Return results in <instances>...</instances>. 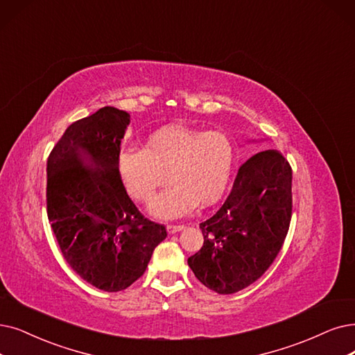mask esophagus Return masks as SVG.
Masks as SVG:
<instances>
[{
	"instance_id": "obj_1",
	"label": "esophagus",
	"mask_w": 355,
	"mask_h": 355,
	"mask_svg": "<svg viewBox=\"0 0 355 355\" xmlns=\"http://www.w3.org/2000/svg\"><path fill=\"white\" fill-rule=\"evenodd\" d=\"M166 229H167V232L170 234H175V233H178V232H180L183 229V225H180V224H168Z\"/></svg>"
}]
</instances>
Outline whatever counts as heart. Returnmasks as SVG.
Wrapping results in <instances>:
<instances>
[{"label": "heart", "mask_w": 355, "mask_h": 355, "mask_svg": "<svg viewBox=\"0 0 355 355\" xmlns=\"http://www.w3.org/2000/svg\"><path fill=\"white\" fill-rule=\"evenodd\" d=\"M233 162L234 147L224 132L172 125L153 132L144 150L123 151L118 168L126 189L141 202H150L167 180L172 183L150 211L155 217L175 218L195 205L217 202L229 183Z\"/></svg>", "instance_id": "heart-1"}]
</instances>
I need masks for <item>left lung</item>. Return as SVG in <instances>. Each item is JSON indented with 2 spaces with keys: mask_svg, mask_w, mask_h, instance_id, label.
Segmentation results:
<instances>
[{
  "mask_svg": "<svg viewBox=\"0 0 355 355\" xmlns=\"http://www.w3.org/2000/svg\"><path fill=\"white\" fill-rule=\"evenodd\" d=\"M291 166L277 150L261 151L240 166L223 207L200 224L204 246L188 259L205 287L233 294L271 266L291 221Z\"/></svg>",
  "mask_w": 355,
  "mask_h": 355,
  "instance_id": "obj_1",
  "label": "left lung"
}]
</instances>
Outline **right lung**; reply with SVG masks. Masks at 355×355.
Returning <instances> with one entry per match:
<instances>
[{
	"label": "right lung",
	"instance_id": "obj_1",
	"mask_svg": "<svg viewBox=\"0 0 355 355\" xmlns=\"http://www.w3.org/2000/svg\"><path fill=\"white\" fill-rule=\"evenodd\" d=\"M130 113L112 106L71 123L49 154L46 211L67 263L89 284L128 288L166 239L122 183L118 162Z\"/></svg>",
	"mask_w": 355,
	"mask_h": 355
}]
</instances>
